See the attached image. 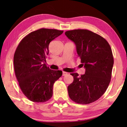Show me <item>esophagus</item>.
Segmentation results:
<instances>
[{
	"mask_svg": "<svg viewBox=\"0 0 127 127\" xmlns=\"http://www.w3.org/2000/svg\"><path fill=\"white\" fill-rule=\"evenodd\" d=\"M67 74H68V73H67V72H66L65 71H63V76H65V75H66Z\"/></svg>",
	"mask_w": 127,
	"mask_h": 127,
	"instance_id": "obj_1",
	"label": "esophagus"
}]
</instances>
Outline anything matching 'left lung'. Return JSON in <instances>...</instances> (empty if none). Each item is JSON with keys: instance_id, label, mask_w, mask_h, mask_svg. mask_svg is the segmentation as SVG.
I'll use <instances>...</instances> for the list:
<instances>
[{"instance_id": "1", "label": "left lung", "mask_w": 127, "mask_h": 127, "mask_svg": "<svg viewBox=\"0 0 127 127\" xmlns=\"http://www.w3.org/2000/svg\"><path fill=\"white\" fill-rule=\"evenodd\" d=\"M65 35L76 45L85 74H70L74 81L68 87L69 96L78 104L97 100L106 91L111 81L114 57L111 47L99 35L86 29L66 31Z\"/></svg>"}]
</instances>
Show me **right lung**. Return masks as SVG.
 Segmentation results:
<instances>
[{
  "label": "right lung",
  "mask_w": 127,
  "mask_h": 127,
  "mask_svg": "<svg viewBox=\"0 0 127 127\" xmlns=\"http://www.w3.org/2000/svg\"><path fill=\"white\" fill-rule=\"evenodd\" d=\"M63 33L57 29L41 28L21 40L13 56V65L19 86L31 101L43 102L53 95V86L62 75L45 63L51 41Z\"/></svg>",
  "instance_id": "right-lung-1"
}]
</instances>
